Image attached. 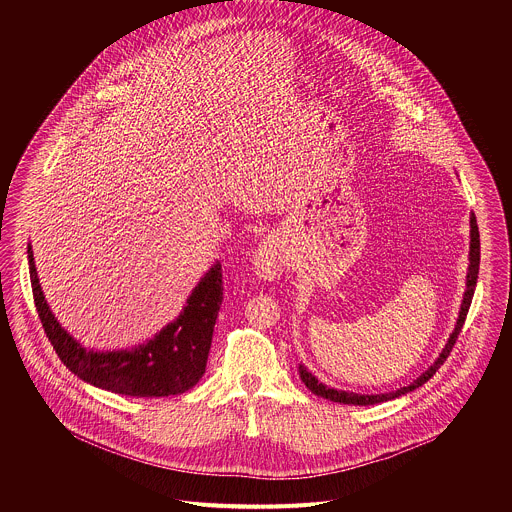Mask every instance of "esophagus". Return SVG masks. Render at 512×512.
Masks as SVG:
<instances>
[{"instance_id": "esophagus-1", "label": "esophagus", "mask_w": 512, "mask_h": 512, "mask_svg": "<svg viewBox=\"0 0 512 512\" xmlns=\"http://www.w3.org/2000/svg\"><path fill=\"white\" fill-rule=\"evenodd\" d=\"M254 272L262 280H276L284 272V246L278 238H266L260 242L256 254H254Z\"/></svg>"}]
</instances>
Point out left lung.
<instances>
[{
    "label": "left lung",
    "mask_w": 512,
    "mask_h": 512,
    "mask_svg": "<svg viewBox=\"0 0 512 512\" xmlns=\"http://www.w3.org/2000/svg\"><path fill=\"white\" fill-rule=\"evenodd\" d=\"M469 272H467V292L463 295V305H461V311H459V319H457V325L445 345V349L441 351V355L438 357V361L434 365L430 366L418 380H414L410 386H404L400 390H394V392H388V394H353V392H343V390H333V388H327L325 384H321L311 372H307L303 366L299 365L297 372H299V378L301 382L315 394V396H321V398H327V400H333V402H339V404H355V406H370V404H378V402H386V400H392V398H398L402 394H408L412 390H416L418 386H422L424 382H428L439 366L443 365L463 329V323H465V317H467V311L471 307V299H473V293H475V286H477V276H479V260H481V242H479V226H477V219L475 215H471V246H469Z\"/></svg>",
    "instance_id": "left-lung-1"
}]
</instances>
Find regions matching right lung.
<instances>
[{
  "mask_svg": "<svg viewBox=\"0 0 512 512\" xmlns=\"http://www.w3.org/2000/svg\"><path fill=\"white\" fill-rule=\"evenodd\" d=\"M33 301L61 363L84 382L138 398L183 394L205 374L213 329L222 303V270L215 264L199 282L177 321L134 351L94 353L82 349L53 317L41 292L33 250L27 246Z\"/></svg>",
  "mask_w": 512,
  "mask_h": 512,
  "instance_id": "add662e5",
  "label": "right lung"
}]
</instances>
